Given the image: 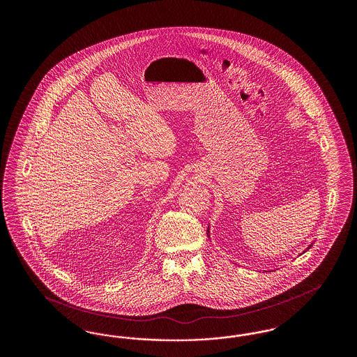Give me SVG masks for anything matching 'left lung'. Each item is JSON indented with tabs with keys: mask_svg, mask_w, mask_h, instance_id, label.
<instances>
[{
	"mask_svg": "<svg viewBox=\"0 0 357 357\" xmlns=\"http://www.w3.org/2000/svg\"><path fill=\"white\" fill-rule=\"evenodd\" d=\"M207 233H208V230H207ZM207 236H208V234H207ZM310 248H312V245H309V246H307V248H306V250H309V249H310ZM305 250V252H306ZM305 252H304V253H305Z\"/></svg>",
	"mask_w": 357,
	"mask_h": 357,
	"instance_id": "1",
	"label": "left lung"
}]
</instances>
